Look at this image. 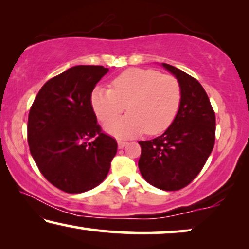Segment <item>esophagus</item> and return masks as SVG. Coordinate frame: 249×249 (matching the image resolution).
I'll use <instances>...</instances> for the list:
<instances>
[{
    "label": "esophagus",
    "instance_id": "obj_1",
    "mask_svg": "<svg viewBox=\"0 0 249 249\" xmlns=\"http://www.w3.org/2000/svg\"><path fill=\"white\" fill-rule=\"evenodd\" d=\"M128 142H125V141H122V139H119L118 141V146H119V148H124L125 145H127Z\"/></svg>",
    "mask_w": 249,
    "mask_h": 249
}]
</instances>
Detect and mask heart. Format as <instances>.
<instances>
[{
	"mask_svg": "<svg viewBox=\"0 0 249 249\" xmlns=\"http://www.w3.org/2000/svg\"><path fill=\"white\" fill-rule=\"evenodd\" d=\"M90 102L96 117L103 122L127 107V116L105 124L112 135L131 137L145 130L148 135H159L175 121L181 102V87L171 74L130 68L112 80L111 89L95 88Z\"/></svg>",
	"mask_w": 249,
	"mask_h": 249,
	"instance_id": "heart-1",
	"label": "heart"
}]
</instances>
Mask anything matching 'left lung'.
Wrapping results in <instances>:
<instances>
[{
    "label": "left lung",
    "instance_id": "left-lung-1",
    "mask_svg": "<svg viewBox=\"0 0 249 249\" xmlns=\"http://www.w3.org/2000/svg\"><path fill=\"white\" fill-rule=\"evenodd\" d=\"M181 87L175 121L152 141H142L138 166L148 183L162 190L189 185L205 165L215 142V113L198 80L178 68L163 63Z\"/></svg>",
    "mask_w": 249,
    "mask_h": 249
}]
</instances>
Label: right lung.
<instances>
[{"label": "right lung", "instance_id": "add662e5", "mask_svg": "<svg viewBox=\"0 0 249 249\" xmlns=\"http://www.w3.org/2000/svg\"><path fill=\"white\" fill-rule=\"evenodd\" d=\"M108 71L76 66L44 84L29 110L28 144L37 168L56 188L78 194L107 176L117 141L102 131L91 93Z\"/></svg>", "mask_w": 249, "mask_h": 249}]
</instances>
